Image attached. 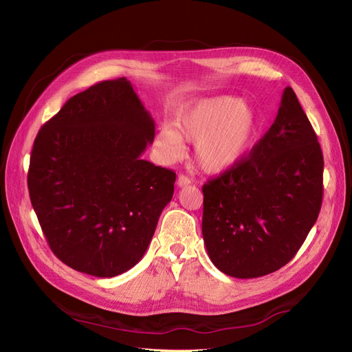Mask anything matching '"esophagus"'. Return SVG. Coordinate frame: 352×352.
I'll return each mask as SVG.
<instances>
[{"instance_id": "obj_1", "label": "esophagus", "mask_w": 352, "mask_h": 352, "mask_svg": "<svg viewBox=\"0 0 352 352\" xmlns=\"http://www.w3.org/2000/svg\"><path fill=\"white\" fill-rule=\"evenodd\" d=\"M190 184H191V179L188 177H186V175H179L178 177V179H177V186L178 187H187Z\"/></svg>"}]
</instances>
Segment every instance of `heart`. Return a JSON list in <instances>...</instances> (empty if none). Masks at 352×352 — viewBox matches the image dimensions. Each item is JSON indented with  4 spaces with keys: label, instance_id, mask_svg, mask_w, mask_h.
I'll return each mask as SVG.
<instances>
[{
    "label": "heart",
    "instance_id": "1",
    "mask_svg": "<svg viewBox=\"0 0 352 352\" xmlns=\"http://www.w3.org/2000/svg\"><path fill=\"white\" fill-rule=\"evenodd\" d=\"M258 134V118L247 102L234 96H213L192 102L164 127L156 144L168 162L186 153L184 142H195V161L208 174H221L240 162Z\"/></svg>",
    "mask_w": 352,
    "mask_h": 352
}]
</instances>
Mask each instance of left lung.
Instances as JSON below:
<instances>
[{
	"label": "left lung",
	"mask_w": 352,
	"mask_h": 352,
	"mask_svg": "<svg viewBox=\"0 0 352 352\" xmlns=\"http://www.w3.org/2000/svg\"><path fill=\"white\" fill-rule=\"evenodd\" d=\"M203 196V240L225 275L265 276L297 254L322 208L323 155L289 86L267 133Z\"/></svg>",
	"instance_id": "left-lung-1"
}]
</instances>
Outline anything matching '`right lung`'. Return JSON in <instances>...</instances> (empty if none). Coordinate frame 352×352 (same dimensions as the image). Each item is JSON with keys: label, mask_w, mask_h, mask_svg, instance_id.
<instances>
[{"label": "right lung", "mask_w": 352, "mask_h": 352, "mask_svg": "<svg viewBox=\"0 0 352 352\" xmlns=\"http://www.w3.org/2000/svg\"><path fill=\"white\" fill-rule=\"evenodd\" d=\"M155 121L127 78L90 86L39 130L32 206L54 254L112 278L140 262L174 195L175 173L142 160Z\"/></svg>", "instance_id": "obj_1"}]
</instances>
